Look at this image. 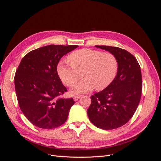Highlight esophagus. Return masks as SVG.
<instances>
[{
	"label": "esophagus",
	"mask_w": 161,
	"mask_h": 161,
	"mask_svg": "<svg viewBox=\"0 0 161 161\" xmlns=\"http://www.w3.org/2000/svg\"><path fill=\"white\" fill-rule=\"evenodd\" d=\"M80 98V95H75L74 96V100L75 101H78Z\"/></svg>",
	"instance_id": "obj_1"
}]
</instances>
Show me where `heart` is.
Listing matches in <instances>:
<instances>
[{"label": "heart", "instance_id": "1", "mask_svg": "<svg viewBox=\"0 0 161 161\" xmlns=\"http://www.w3.org/2000/svg\"><path fill=\"white\" fill-rule=\"evenodd\" d=\"M68 60L70 64L60 62L57 67L63 83L70 87L82 76L84 78L74 87L73 93L106 89L115 79L119 69L118 60L114 53L98 50L84 48L76 50L68 56Z\"/></svg>", "mask_w": 161, "mask_h": 161}]
</instances>
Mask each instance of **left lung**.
<instances>
[{
	"label": "left lung",
	"mask_w": 161,
	"mask_h": 161,
	"mask_svg": "<svg viewBox=\"0 0 161 161\" xmlns=\"http://www.w3.org/2000/svg\"><path fill=\"white\" fill-rule=\"evenodd\" d=\"M95 47L114 53L119 69L109 86L91 97L87 114L96 127L114 130L128 122L137 109L142 90L140 66L136 58L125 50L107 46Z\"/></svg>",
	"instance_id": "obj_1"
}]
</instances>
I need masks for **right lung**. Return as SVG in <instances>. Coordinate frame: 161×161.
Wrapping results in <instances>:
<instances>
[{"label":"right lung","instance_id":"1","mask_svg":"<svg viewBox=\"0 0 161 161\" xmlns=\"http://www.w3.org/2000/svg\"><path fill=\"white\" fill-rule=\"evenodd\" d=\"M78 46L50 45L23 58L14 75L18 103L23 114L38 128L53 129L66 121L72 98L64 99L67 89L58 75L60 58Z\"/></svg>","mask_w":161,"mask_h":161}]
</instances>
